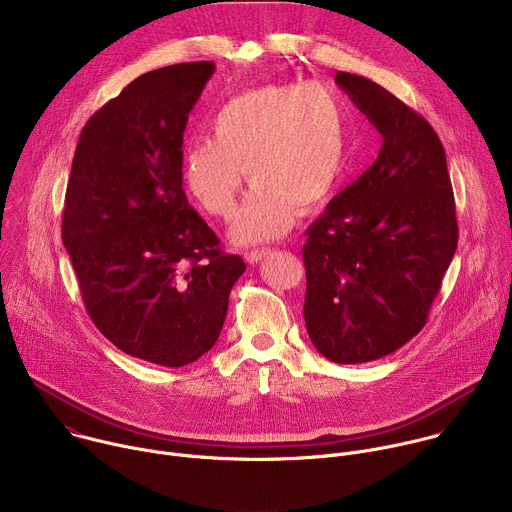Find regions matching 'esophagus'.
<instances>
[{
	"mask_svg": "<svg viewBox=\"0 0 512 512\" xmlns=\"http://www.w3.org/2000/svg\"><path fill=\"white\" fill-rule=\"evenodd\" d=\"M265 255H269V249H253V251H247V253H245V261L251 263V265H255V263H259Z\"/></svg>",
	"mask_w": 512,
	"mask_h": 512,
	"instance_id": "34e87169",
	"label": "esophagus"
}]
</instances>
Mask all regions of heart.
<instances>
[{
  "mask_svg": "<svg viewBox=\"0 0 512 512\" xmlns=\"http://www.w3.org/2000/svg\"><path fill=\"white\" fill-rule=\"evenodd\" d=\"M210 139L188 143L182 178L204 210L233 218L243 170L253 184L235 225L239 243L281 237L296 206L326 204L346 166V117L332 91L320 85H267L235 95L210 119Z\"/></svg>",
  "mask_w": 512,
  "mask_h": 512,
  "instance_id": "heart-1",
  "label": "heart"
}]
</instances>
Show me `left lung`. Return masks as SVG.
Wrapping results in <instances>:
<instances>
[{"label": "left lung", "instance_id": "obj_1", "mask_svg": "<svg viewBox=\"0 0 512 512\" xmlns=\"http://www.w3.org/2000/svg\"><path fill=\"white\" fill-rule=\"evenodd\" d=\"M338 87L383 135L375 164L306 231L304 318L332 362L399 350L427 320L458 247L444 145L381 85L336 72Z\"/></svg>", "mask_w": 512, "mask_h": 512}]
</instances>
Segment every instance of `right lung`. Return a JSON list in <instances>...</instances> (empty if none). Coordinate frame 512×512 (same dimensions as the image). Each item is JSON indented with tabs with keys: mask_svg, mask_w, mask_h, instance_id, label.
I'll list each match as a JSON object with an SVG mask.
<instances>
[{
	"mask_svg": "<svg viewBox=\"0 0 512 512\" xmlns=\"http://www.w3.org/2000/svg\"><path fill=\"white\" fill-rule=\"evenodd\" d=\"M212 72L214 62H184L129 83L83 127L66 188L62 243L91 320L160 367L214 346L247 269L182 188L184 129Z\"/></svg>",
	"mask_w": 512,
	"mask_h": 512,
	"instance_id": "add662e5",
	"label": "right lung"
}]
</instances>
